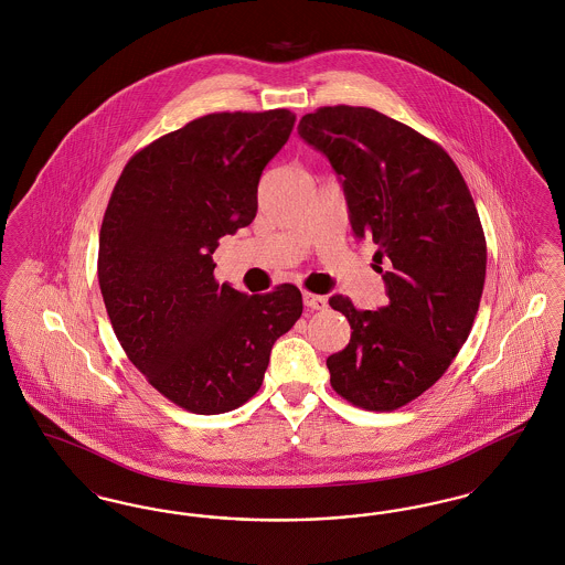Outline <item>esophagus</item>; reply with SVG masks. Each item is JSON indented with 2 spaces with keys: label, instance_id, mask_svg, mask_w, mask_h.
Wrapping results in <instances>:
<instances>
[{
  "label": "esophagus",
  "instance_id": "esophagus-1",
  "mask_svg": "<svg viewBox=\"0 0 565 565\" xmlns=\"http://www.w3.org/2000/svg\"><path fill=\"white\" fill-rule=\"evenodd\" d=\"M302 302H305V307L307 309H313V311H320L326 307V298L320 295H313V292H302Z\"/></svg>",
  "mask_w": 565,
  "mask_h": 565
}]
</instances>
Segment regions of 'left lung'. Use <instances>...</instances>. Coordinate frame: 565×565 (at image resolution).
Here are the masks:
<instances>
[{"label":"left lung","mask_w":565,"mask_h":565,"mask_svg":"<svg viewBox=\"0 0 565 565\" xmlns=\"http://www.w3.org/2000/svg\"><path fill=\"white\" fill-rule=\"evenodd\" d=\"M298 135L343 182L355 237H373L390 302L358 311L328 302L351 326L348 348L326 360L332 390L366 411H396L445 375L483 296L481 217L454 159L415 129L371 108L326 106Z\"/></svg>","instance_id":"left-lung-1"}]
</instances>
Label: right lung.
Listing matches in <instances>:
<instances>
[{"label": "right lung", "instance_id": "obj_1", "mask_svg": "<svg viewBox=\"0 0 565 565\" xmlns=\"http://www.w3.org/2000/svg\"><path fill=\"white\" fill-rule=\"evenodd\" d=\"M295 120L284 108L201 116L135 152L111 190L97 260L109 322L135 369L190 413L247 403L302 313L292 284L247 296L215 281L212 258L254 220Z\"/></svg>", "mask_w": 565, "mask_h": 565}]
</instances>
